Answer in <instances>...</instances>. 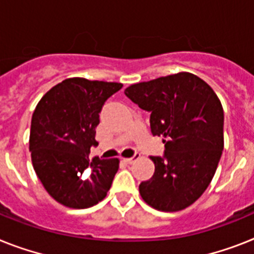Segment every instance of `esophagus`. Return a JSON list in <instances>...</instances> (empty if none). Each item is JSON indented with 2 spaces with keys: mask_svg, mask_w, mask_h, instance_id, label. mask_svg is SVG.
<instances>
[{
  "mask_svg": "<svg viewBox=\"0 0 254 254\" xmlns=\"http://www.w3.org/2000/svg\"><path fill=\"white\" fill-rule=\"evenodd\" d=\"M139 159H140L139 153H134V155L131 157L124 159V161H125V163H127V164H133V163H135V161H137V160H139Z\"/></svg>",
  "mask_w": 254,
  "mask_h": 254,
  "instance_id": "obj_1",
  "label": "esophagus"
}]
</instances>
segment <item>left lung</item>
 I'll return each instance as SVG.
<instances>
[{
	"instance_id": "left-lung-1",
	"label": "left lung",
	"mask_w": 254,
	"mask_h": 254,
	"mask_svg": "<svg viewBox=\"0 0 254 254\" xmlns=\"http://www.w3.org/2000/svg\"><path fill=\"white\" fill-rule=\"evenodd\" d=\"M148 111L152 135L164 137V156H151L155 173L139 185L142 199L161 212H178L209 186L223 151V108L205 81L189 72L125 89Z\"/></svg>"
}]
</instances>
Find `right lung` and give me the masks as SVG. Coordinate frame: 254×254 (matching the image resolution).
<instances>
[{
	"label": "right lung",
	"mask_w": 254,
	"mask_h": 254,
	"mask_svg": "<svg viewBox=\"0 0 254 254\" xmlns=\"http://www.w3.org/2000/svg\"><path fill=\"white\" fill-rule=\"evenodd\" d=\"M119 82L72 77L55 85L38 102L31 123L29 151L36 174L62 205L84 209L107 195L119 159L89 160L98 146L95 127L104 102Z\"/></svg>",
	"instance_id": "right-lung-1"
}]
</instances>
